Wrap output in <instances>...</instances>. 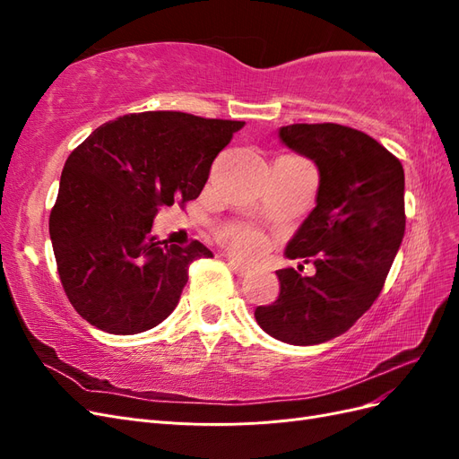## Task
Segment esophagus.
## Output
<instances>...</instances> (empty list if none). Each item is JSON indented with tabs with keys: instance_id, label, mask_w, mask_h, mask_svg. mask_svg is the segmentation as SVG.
<instances>
[{
	"instance_id": "34e87169",
	"label": "esophagus",
	"mask_w": 459,
	"mask_h": 459,
	"mask_svg": "<svg viewBox=\"0 0 459 459\" xmlns=\"http://www.w3.org/2000/svg\"><path fill=\"white\" fill-rule=\"evenodd\" d=\"M228 264H230V268L233 270L235 275H241V277H243V275H248V273L253 272L251 266H247V264H243V262H239V260H235V258H230Z\"/></svg>"
}]
</instances>
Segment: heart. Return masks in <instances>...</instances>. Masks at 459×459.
Instances as JSON below:
<instances>
[{
  "mask_svg": "<svg viewBox=\"0 0 459 459\" xmlns=\"http://www.w3.org/2000/svg\"><path fill=\"white\" fill-rule=\"evenodd\" d=\"M224 239L230 243L233 251H238L245 256H255L264 248L262 235L248 228H231L224 233Z\"/></svg>",
  "mask_w": 459,
  "mask_h": 459,
  "instance_id": "obj_1",
  "label": "heart"
}]
</instances>
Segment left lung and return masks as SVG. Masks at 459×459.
<instances>
[{"label": "left lung", "mask_w": 459, "mask_h": 459, "mask_svg": "<svg viewBox=\"0 0 459 459\" xmlns=\"http://www.w3.org/2000/svg\"><path fill=\"white\" fill-rule=\"evenodd\" d=\"M280 137L319 170L314 211L285 248L316 273L277 270L280 297L255 317L273 339L308 346L349 331L377 300L406 230L404 169L373 137L341 124H290Z\"/></svg>", "instance_id": "obj_1"}]
</instances>
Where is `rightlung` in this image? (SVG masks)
Listing matches in <instances>:
<instances>
[{
    "mask_svg": "<svg viewBox=\"0 0 459 459\" xmlns=\"http://www.w3.org/2000/svg\"><path fill=\"white\" fill-rule=\"evenodd\" d=\"M241 120L179 110L124 115L95 128L71 155L51 208L49 235L65 293L97 329L135 335L178 307L199 243L151 233L160 206L201 195L218 152Z\"/></svg>",
    "mask_w": 459,
    "mask_h": 459,
    "instance_id": "obj_1",
    "label": "right lung"
}]
</instances>
